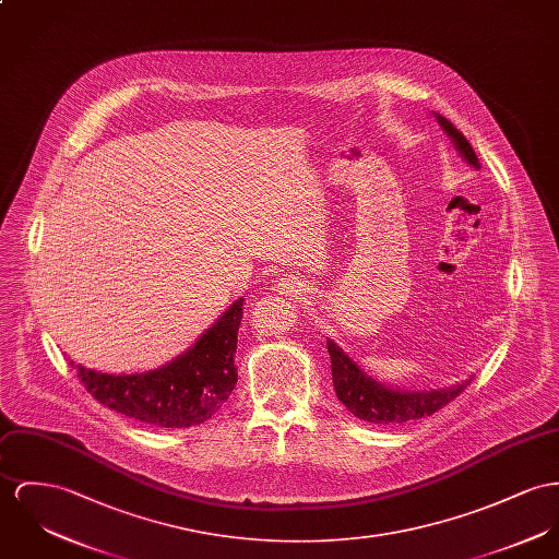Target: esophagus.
<instances>
[{"label":"esophagus","mask_w":559,"mask_h":559,"mask_svg":"<svg viewBox=\"0 0 559 559\" xmlns=\"http://www.w3.org/2000/svg\"><path fill=\"white\" fill-rule=\"evenodd\" d=\"M276 289L281 292V294H298V292H301L300 285L296 283V281H289V278H281L278 283H276Z\"/></svg>","instance_id":"obj_1"}]
</instances>
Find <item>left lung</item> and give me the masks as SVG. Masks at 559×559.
Wrapping results in <instances>:
<instances>
[{
	"mask_svg": "<svg viewBox=\"0 0 559 559\" xmlns=\"http://www.w3.org/2000/svg\"><path fill=\"white\" fill-rule=\"evenodd\" d=\"M436 115V112H433ZM440 128L451 138L457 153L473 166H478V157L464 138V133L447 121L442 115H436ZM328 350L332 357V381L338 400L344 406L361 421L374 426H395L406 421H417L430 417L451 400H455L466 386L471 385L473 377L444 389H430V391H404L383 385L370 374H366L338 344L328 338Z\"/></svg>",
	"mask_w": 559,
	"mask_h": 559,
	"instance_id": "1",
	"label": "left lung"
}]
</instances>
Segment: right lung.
<instances>
[{
  "label": "right lung",
  "mask_w": 559,
  "mask_h": 559,
  "mask_svg": "<svg viewBox=\"0 0 559 559\" xmlns=\"http://www.w3.org/2000/svg\"><path fill=\"white\" fill-rule=\"evenodd\" d=\"M245 298L234 301L193 346L142 374H106L70 361L86 391L110 411L155 428L209 421L234 391L238 328Z\"/></svg>",
  "instance_id": "1"
}]
</instances>
